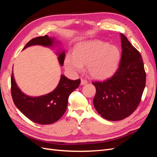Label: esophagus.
I'll return each instance as SVG.
<instances>
[{
    "label": "esophagus",
    "mask_w": 157,
    "mask_h": 157,
    "mask_svg": "<svg viewBox=\"0 0 157 157\" xmlns=\"http://www.w3.org/2000/svg\"><path fill=\"white\" fill-rule=\"evenodd\" d=\"M88 83V80L84 79V78H81V84L82 85H84Z\"/></svg>",
    "instance_id": "esophagus-1"
}]
</instances>
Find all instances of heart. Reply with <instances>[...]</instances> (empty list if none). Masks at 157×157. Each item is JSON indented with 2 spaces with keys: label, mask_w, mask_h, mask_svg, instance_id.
<instances>
[{
  "label": "heart",
  "mask_w": 157,
  "mask_h": 157,
  "mask_svg": "<svg viewBox=\"0 0 157 157\" xmlns=\"http://www.w3.org/2000/svg\"><path fill=\"white\" fill-rule=\"evenodd\" d=\"M121 52L117 46L107 42L94 40L80 43L65 59V68L71 72H80L86 65L89 75L95 79L110 77L117 69Z\"/></svg>",
  "instance_id": "b5f03b06"
}]
</instances>
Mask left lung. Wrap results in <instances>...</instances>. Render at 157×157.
Segmentation results:
<instances>
[{
	"label": "left lung",
	"instance_id": "1",
	"mask_svg": "<svg viewBox=\"0 0 157 157\" xmlns=\"http://www.w3.org/2000/svg\"><path fill=\"white\" fill-rule=\"evenodd\" d=\"M122 56L111 78L92 82L96 93L94 105L103 118L118 121L129 117L139 105L145 87L146 73L140 52L121 34Z\"/></svg>",
	"mask_w": 157,
	"mask_h": 157
}]
</instances>
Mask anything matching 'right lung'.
Wrapping results in <instances>:
<instances>
[{
	"label": "right lung",
	"mask_w": 157,
	"mask_h": 157,
	"mask_svg": "<svg viewBox=\"0 0 157 157\" xmlns=\"http://www.w3.org/2000/svg\"><path fill=\"white\" fill-rule=\"evenodd\" d=\"M54 39L48 35L38 36L29 41L23 48L33 45L52 46ZM65 52L59 54L58 60L63 65ZM80 80L68 79L64 75L61 76L59 82L52 92L39 97H31L23 94L17 86L13 77L11 76V94L13 101L17 108L29 120L40 124H50L63 115L67 107L70 94L77 88Z\"/></svg>",
	"instance_id": "add662e5"
}]
</instances>
